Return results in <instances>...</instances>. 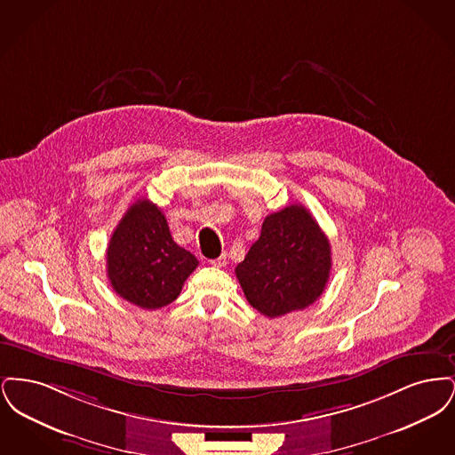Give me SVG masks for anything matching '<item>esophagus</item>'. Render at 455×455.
<instances>
[{
    "label": "esophagus",
    "mask_w": 455,
    "mask_h": 455,
    "mask_svg": "<svg viewBox=\"0 0 455 455\" xmlns=\"http://www.w3.org/2000/svg\"><path fill=\"white\" fill-rule=\"evenodd\" d=\"M210 264H213V266H217V267H223V266L227 264V254H221L217 259L210 260Z\"/></svg>",
    "instance_id": "34e87169"
}]
</instances>
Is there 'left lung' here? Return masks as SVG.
Here are the masks:
<instances>
[{
	"mask_svg": "<svg viewBox=\"0 0 455 455\" xmlns=\"http://www.w3.org/2000/svg\"><path fill=\"white\" fill-rule=\"evenodd\" d=\"M331 243L302 204L267 215L260 235L235 267L247 302L280 317L315 302L329 280Z\"/></svg>",
	"mask_w": 455,
	"mask_h": 455,
	"instance_id": "1",
	"label": "left lung"
}]
</instances>
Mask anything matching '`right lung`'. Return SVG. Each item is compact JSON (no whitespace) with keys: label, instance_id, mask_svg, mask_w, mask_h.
<instances>
[{"label":"right lung","instance_id":"obj_1","mask_svg":"<svg viewBox=\"0 0 455 455\" xmlns=\"http://www.w3.org/2000/svg\"><path fill=\"white\" fill-rule=\"evenodd\" d=\"M197 259L173 242L167 218L148 199H138L121 218L108 247L114 291L141 308L172 303Z\"/></svg>","mask_w":455,"mask_h":455}]
</instances>
